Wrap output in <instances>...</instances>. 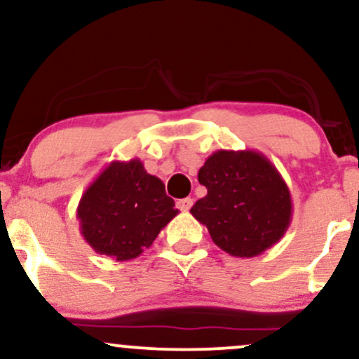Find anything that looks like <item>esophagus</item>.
Masks as SVG:
<instances>
[{
	"instance_id": "1",
	"label": "esophagus",
	"mask_w": 359,
	"mask_h": 359,
	"mask_svg": "<svg viewBox=\"0 0 359 359\" xmlns=\"http://www.w3.org/2000/svg\"><path fill=\"white\" fill-rule=\"evenodd\" d=\"M194 201L191 199V197H184V199H179L177 201V205H179L180 211H189V209L192 208Z\"/></svg>"
}]
</instances>
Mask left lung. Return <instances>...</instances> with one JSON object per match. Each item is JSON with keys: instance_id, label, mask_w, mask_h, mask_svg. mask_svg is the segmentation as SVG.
Listing matches in <instances>:
<instances>
[{"instance_id": "left-lung-1", "label": "left lung", "mask_w": 359, "mask_h": 359, "mask_svg": "<svg viewBox=\"0 0 359 359\" xmlns=\"http://www.w3.org/2000/svg\"><path fill=\"white\" fill-rule=\"evenodd\" d=\"M208 196L191 214L226 253L253 258L283 238L292 196L277 167L257 150H217L197 174Z\"/></svg>"}]
</instances>
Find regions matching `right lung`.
Segmentation results:
<instances>
[{"label": "right lung", "instance_id": "1", "mask_svg": "<svg viewBox=\"0 0 359 359\" xmlns=\"http://www.w3.org/2000/svg\"><path fill=\"white\" fill-rule=\"evenodd\" d=\"M177 214L165 185L148 174L140 158L113 160L89 184L77 205L86 243L116 262L140 257Z\"/></svg>", "mask_w": 359, "mask_h": 359}]
</instances>
